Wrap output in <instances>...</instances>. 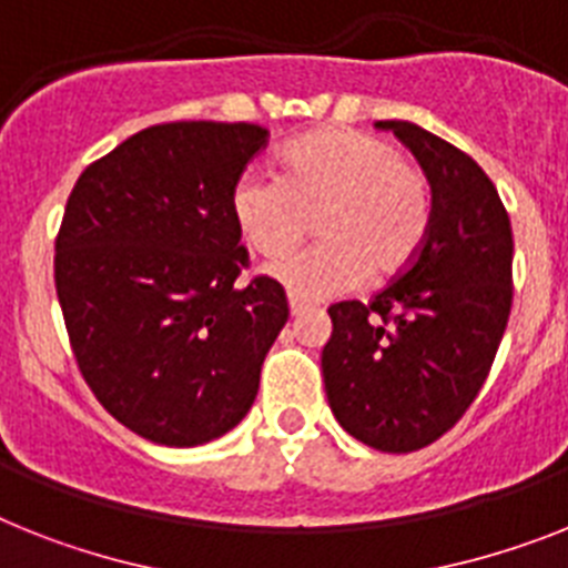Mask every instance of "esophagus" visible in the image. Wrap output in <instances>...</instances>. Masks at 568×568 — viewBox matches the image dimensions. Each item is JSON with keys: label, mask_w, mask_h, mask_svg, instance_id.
Wrapping results in <instances>:
<instances>
[{"label": "esophagus", "mask_w": 568, "mask_h": 568, "mask_svg": "<svg viewBox=\"0 0 568 568\" xmlns=\"http://www.w3.org/2000/svg\"><path fill=\"white\" fill-rule=\"evenodd\" d=\"M307 307H311V304L304 302V298H298V295L290 293V313H293V316H302V313L307 311Z\"/></svg>", "instance_id": "obj_1"}]
</instances>
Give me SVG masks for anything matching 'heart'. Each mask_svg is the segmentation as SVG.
Segmentation results:
<instances>
[{
	"label": "heart",
	"mask_w": 568,
	"mask_h": 568,
	"mask_svg": "<svg viewBox=\"0 0 568 568\" xmlns=\"http://www.w3.org/2000/svg\"><path fill=\"white\" fill-rule=\"evenodd\" d=\"M229 209L252 252L278 257L316 217L325 241L281 257L270 275L298 298L322 302L409 270L433 226V185L386 139L359 130H318L278 153V176L246 171Z\"/></svg>",
	"instance_id": "obj_1"
}]
</instances>
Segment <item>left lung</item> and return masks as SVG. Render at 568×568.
Wrapping results in <instances>:
<instances>
[{
    "mask_svg": "<svg viewBox=\"0 0 568 568\" xmlns=\"http://www.w3.org/2000/svg\"><path fill=\"white\" fill-rule=\"evenodd\" d=\"M392 130L433 185V226L406 273L372 302L331 304L322 351L327 403L357 442L415 453L470 409L510 316V220L464 150L412 121Z\"/></svg>",
    "mask_w": 568,
    "mask_h": 568,
    "instance_id": "left-lung-1",
    "label": "left lung"
}]
</instances>
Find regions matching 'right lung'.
<instances>
[{
	"instance_id": "1",
	"label": "right lung",
	"mask_w": 568,
	"mask_h": 568,
	"mask_svg": "<svg viewBox=\"0 0 568 568\" xmlns=\"http://www.w3.org/2000/svg\"><path fill=\"white\" fill-rule=\"evenodd\" d=\"M264 126H148L74 182L54 284L83 379L112 418L153 444L196 447L246 418L287 322L278 281L250 266L229 194Z\"/></svg>"
}]
</instances>
